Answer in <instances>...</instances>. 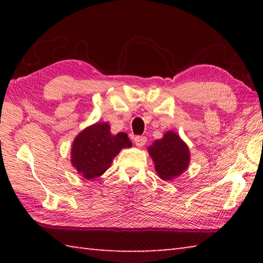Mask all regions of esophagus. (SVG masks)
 Here are the masks:
<instances>
[{
	"instance_id": "1",
	"label": "esophagus",
	"mask_w": 263,
	"mask_h": 263,
	"mask_svg": "<svg viewBox=\"0 0 263 263\" xmlns=\"http://www.w3.org/2000/svg\"><path fill=\"white\" fill-rule=\"evenodd\" d=\"M133 141H135V144H136V146H138V147H142V146L146 144V138L138 136L135 138V139H133Z\"/></svg>"
}]
</instances>
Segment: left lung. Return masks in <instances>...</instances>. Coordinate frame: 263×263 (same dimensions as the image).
<instances>
[{
  "label": "left lung",
  "mask_w": 263,
  "mask_h": 263,
  "mask_svg": "<svg viewBox=\"0 0 263 263\" xmlns=\"http://www.w3.org/2000/svg\"><path fill=\"white\" fill-rule=\"evenodd\" d=\"M155 171L160 179L172 181L180 176L190 162V152L185 142L177 133L168 131L161 139L155 140L148 147Z\"/></svg>",
  "instance_id": "obj_1"
}]
</instances>
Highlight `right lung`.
<instances>
[{"mask_svg":"<svg viewBox=\"0 0 263 263\" xmlns=\"http://www.w3.org/2000/svg\"><path fill=\"white\" fill-rule=\"evenodd\" d=\"M131 146L126 133L112 135L108 123H96L84 128L74 139L70 162L84 179L94 180L104 174L122 148Z\"/></svg>","mask_w":263,"mask_h":263,"instance_id":"obj_1","label":"right lung"}]
</instances>
